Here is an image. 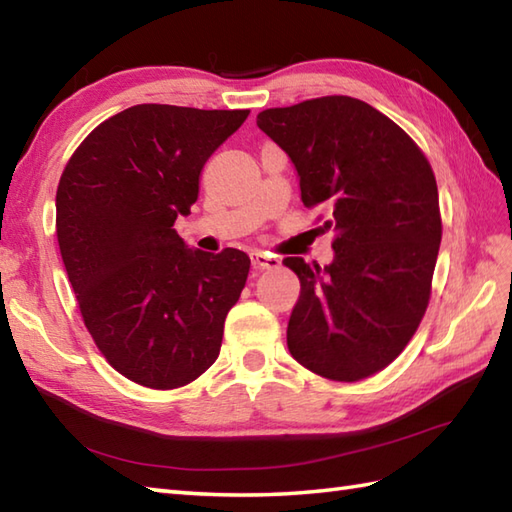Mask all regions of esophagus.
<instances>
[{
  "instance_id": "obj_1",
  "label": "esophagus",
  "mask_w": 512,
  "mask_h": 512,
  "mask_svg": "<svg viewBox=\"0 0 512 512\" xmlns=\"http://www.w3.org/2000/svg\"><path fill=\"white\" fill-rule=\"evenodd\" d=\"M250 262H253V268H257V270H270V268H277L281 264L279 257L262 253V250H253V253H250Z\"/></svg>"
}]
</instances>
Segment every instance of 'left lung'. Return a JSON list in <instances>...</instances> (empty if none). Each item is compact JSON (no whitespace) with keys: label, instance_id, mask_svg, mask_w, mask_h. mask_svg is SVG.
Masks as SVG:
<instances>
[{"label":"left lung","instance_id":"obj_1","mask_svg":"<svg viewBox=\"0 0 512 512\" xmlns=\"http://www.w3.org/2000/svg\"><path fill=\"white\" fill-rule=\"evenodd\" d=\"M297 169L301 200L325 204L330 266L286 257L301 295L288 350L310 372L354 383L387 367L418 330L431 295L442 222L438 184L418 145L352 96L257 114Z\"/></svg>","mask_w":512,"mask_h":512}]
</instances>
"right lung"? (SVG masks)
<instances>
[{"mask_svg": "<svg viewBox=\"0 0 512 512\" xmlns=\"http://www.w3.org/2000/svg\"><path fill=\"white\" fill-rule=\"evenodd\" d=\"M246 116L134 105L96 127L63 169L57 239L85 328L138 385H189L220 354L250 259L187 248L173 222L191 213L206 160Z\"/></svg>", "mask_w": 512, "mask_h": 512, "instance_id": "add662e5", "label": "right lung"}]
</instances>
